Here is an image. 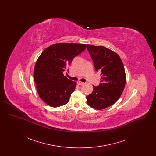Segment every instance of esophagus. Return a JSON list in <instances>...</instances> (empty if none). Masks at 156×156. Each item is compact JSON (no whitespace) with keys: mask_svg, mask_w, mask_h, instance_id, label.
<instances>
[{"mask_svg":"<svg viewBox=\"0 0 156 156\" xmlns=\"http://www.w3.org/2000/svg\"><path fill=\"white\" fill-rule=\"evenodd\" d=\"M84 83H84V82H77V84H78V85H83Z\"/></svg>","mask_w":156,"mask_h":156,"instance_id":"34e87169","label":"esophagus"}]
</instances>
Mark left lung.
I'll return each instance as SVG.
<instances>
[{
	"mask_svg": "<svg viewBox=\"0 0 156 156\" xmlns=\"http://www.w3.org/2000/svg\"><path fill=\"white\" fill-rule=\"evenodd\" d=\"M96 71H101V83L93 85L92 92L87 97V104L97 110L115 104L121 96L126 83V73L119 55L104 46L87 44Z\"/></svg>",
	"mask_w": 156,
	"mask_h": 156,
	"instance_id": "8db88e82",
	"label": "left lung"
}]
</instances>
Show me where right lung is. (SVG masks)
I'll return each mask as SVG.
<instances>
[{
    "label": "right lung",
    "instance_id": "right-lung-1",
    "mask_svg": "<svg viewBox=\"0 0 156 156\" xmlns=\"http://www.w3.org/2000/svg\"><path fill=\"white\" fill-rule=\"evenodd\" d=\"M86 47L84 44L59 43L47 47L39 56L33 76L38 94L45 104L57 108L68 102L76 82L63 72Z\"/></svg>",
    "mask_w": 156,
    "mask_h": 156
}]
</instances>
